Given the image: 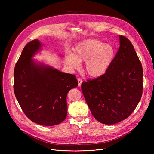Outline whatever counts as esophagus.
<instances>
[{
    "label": "esophagus",
    "mask_w": 154,
    "mask_h": 154,
    "mask_svg": "<svg viewBox=\"0 0 154 154\" xmlns=\"http://www.w3.org/2000/svg\"><path fill=\"white\" fill-rule=\"evenodd\" d=\"M78 85H79V86H81L82 83V82H83L82 79L81 78H78Z\"/></svg>",
    "instance_id": "1"
}]
</instances>
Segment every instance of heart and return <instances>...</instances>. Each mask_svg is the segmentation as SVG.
Instances as JSON below:
<instances>
[{"instance_id":"b5f03b06","label":"heart","mask_w":154,"mask_h":154,"mask_svg":"<svg viewBox=\"0 0 154 154\" xmlns=\"http://www.w3.org/2000/svg\"><path fill=\"white\" fill-rule=\"evenodd\" d=\"M114 50L109 44L97 39H87L78 44L72 54L65 58V63L72 69H78L85 62V71L91 77H99L106 72L112 62Z\"/></svg>"}]
</instances>
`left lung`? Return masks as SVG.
Segmentation results:
<instances>
[{"label": "left lung", "mask_w": 154, "mask_h": 154, "mask_svg": "<svg viewBox=\"0 0 154 154\" xmlns=\"http://www.w3.org/2000/svg\"><path fill=\"white\" fill-rule=\"evenodd\" d=\"M120 46L106 72L87 80L82 91L92 116L100 123L113 125L127 119L143 94V67L134 46L119 36Z\"/></svg>", "instance_id": "left-lung-1"}]
</instances>
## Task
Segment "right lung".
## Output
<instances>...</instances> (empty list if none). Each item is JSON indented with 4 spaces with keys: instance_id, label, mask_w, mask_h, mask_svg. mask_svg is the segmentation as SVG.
Wrapping results in <instances>:
<instances>
[{
    "instance_id": "add662e5",
    "label": "right lung",
    "mask_w": 154,
    "mask_h": 154,
    "mask_svg": "<svg viewBox=\"0 0 154 154\" xmlns=\"http://www.w3.org/2000/svg\"><path fill=\"white\" fill-rule=\"evenodd\" d=\"M40 46L38 40H33L23 49L14 70V92L31 121L53 126L66 118L67 93L78 86V80L74 74L35 63L31 58Z\"/></svg>"
}]
</instances>
